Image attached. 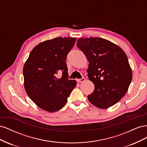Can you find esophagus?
<instances>
[{"mask_svg":"<svg viewBox=\"0 0 147 147\" xmlns=\"http://www.w3.org/2000/svg\"><path fill=\"white\" fill-rule=\"evenodd\" d=\"M84 80H85V78H84V77H83V78H80V79L77 80V82H78V83H82V82H84Z\"/></svg>","mask_w":147,"mask_h":147,"instance_id":"1","label":"esophagus"}]
</instances>
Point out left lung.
I'll use <instances>...</instances> for the list:
<instances>
[{
	"mask_svg": "<svg viewBox=\"0 0 147 147\" xmlns=\"http://www.w3.org/2000/svg\"><path fill=\"white\" fill-rule=\"evenodd\" d=\"M77 46L90 63L88 76L94 84V91L88 96L89 101L100 109L117 104L125 95L132 78L126 53L99 37L80 38Z\"/></svg>",
	"mask_w": 147,
	"mask_h": 147,
	"instance_id": "8db88e82",
	"label": "left lung"
}]
</instances>
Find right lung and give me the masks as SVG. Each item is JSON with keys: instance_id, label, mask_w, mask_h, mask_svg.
<instances>
[{"instance_id": "right-lung-1", "label": "right lung", "mask_w": 147, "mask_h": 147, "mask_svg": "<svg viewBox=\"0 0 147 147\" xmlns=\"http://www.w3.org/2000/svg\"><path fill=\"white\" fill-rule=\"evenodd\" d=\"M76 38L61 37L44 41L34 48L23 67L24 88L40 108L49 112L60 110L77 85L69 80L65 63ZM62 72L60 79L56 77Z\"/></svg>"}]
</instances>
